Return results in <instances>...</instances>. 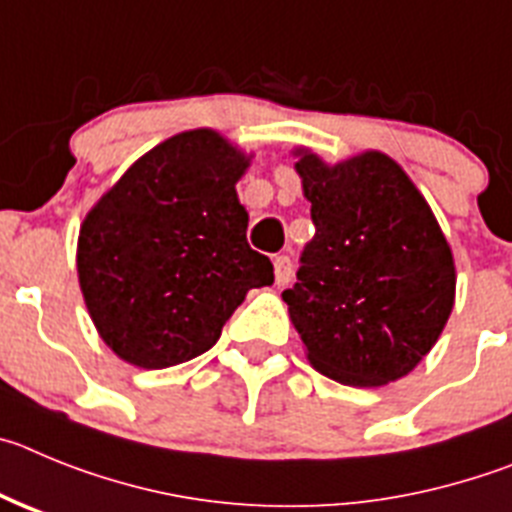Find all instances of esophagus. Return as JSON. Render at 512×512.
<instances>
[{"instance_id": "34e87169", "label": "esophagus", "mask_w": 512, "mask_h": 512, "mask_svg": "<svg viewBox=\"0 0 512 512\" xmlns=\"http://www.w3.org/2000/svg\"><path fill=\"white\" fill-rule=\"evenodd\" d=\"M275 283L278 285H285L290 280V275H293V262H290L288 255H278L275 257Z\"/></svg>"}]
</instances>
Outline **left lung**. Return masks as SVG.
<instances>
[{"label":"left lung","instance_id":"left-lung-1","mask_svg":"<svg viewBox=\"0 0 512 512\" xmlns=\"http://www.w3.org/2000/svg\"><path fill=\"white\" fill-rule=\"evenodd\" d=\"M311 201V242L283 290L308 359L354 388L408 375L454 306V260L418 188L382 153L334 168L296 163Z\"/></svg>","mask_w":512,"mask_h":512}]
</instances>
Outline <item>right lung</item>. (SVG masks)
I'll return each instance as SVG.
<instances>
[{
	"label": "right lung",
	"instance_id": "right-lung-1",
	"mask_svg": "<svg viewBox=\"0 0 512 512\" xmlns=\"http://www.w3.org/2000/svg\"><path fill=\"white\" fill-rule=\"evenodd\" d=\"M245 168L216 132H183L137 160L86 216V308L130 365L163 370L199 357L247 290L273 285V262L247 245L234 191Z\"/></svg>",
	"mask_w": 512,
	"mask_h": 512
}]
</instances>
